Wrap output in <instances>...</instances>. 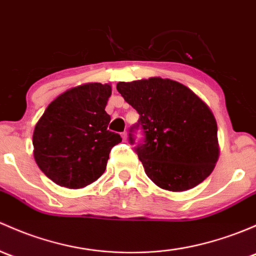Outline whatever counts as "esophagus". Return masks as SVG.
<instances>
[{
	"label": "esophagus",
	"mask_w": 256,
	"mask_h": 256,
	"mask_svg": "<svg viewBox=\"0 0 256 256\" xmlns=\"http://www.w3.org/2000/svg\"><path fill=\"white\" fill-rule=\"evenodd\" d=\"M121 137H122L124 141H126V140H128V132H122V134H121Z\"/></svg>",
	"instance_id": "1"
}]
</instances>
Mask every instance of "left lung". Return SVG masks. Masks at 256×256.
Here are the masks:
<instances>
[{
  "instance_id": "8db88e82",
  "label": "left lung",
  "mask_w": 256,
  "mask_h": 256,
  "mask_svg": "<svg viewBox=\"0 0 256 256\" xmlns=\"http://www.w3.org/2000/svg\"><path fill=\"white\" fill-rule=\"evenodd\" d=\"M116 90L138 112L128 138L135 144L134 134L141 128L144 138L136 152L157 186L185 192L212 173L220 156L217 122L192 90L160 77L119 82Z\"/></svg>"
}]
</instances>
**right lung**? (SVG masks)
I'll return each mask as SVG.
<instances>
[{"mask_svg": "<svg viewBox=\"0 0 256 256\" xmlns=\"http://www.w3.org/2000/svg\"><path fill=\"white\" fill-rule=\"evenodd\" d=\"M110 96L108 83L71 88L51 102L36 122L34 158L55 184L80 189L106 172L110 150L121 142L119 134L108 130Z\"/></svg>", "mask_w": 256, "mask_h": 256, "instance_id": "add662e5", "label": "right lung"}]
</instances>
